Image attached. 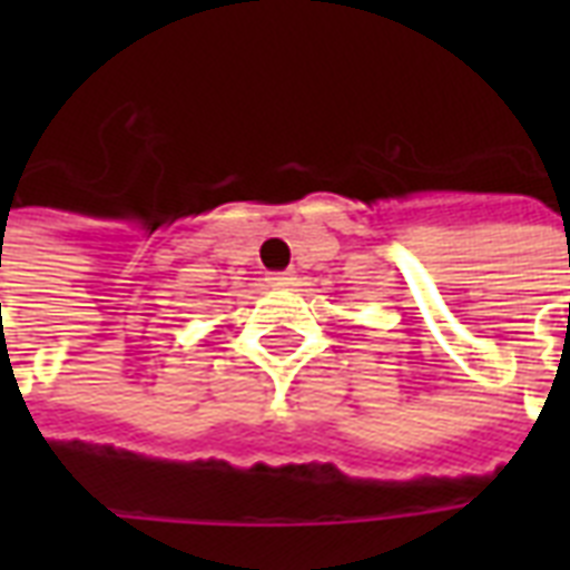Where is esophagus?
<instances>
[{"mask_svg":"<svg viewBox=\"0 0 570 570\" xmlns=\"http://www.w3.org/2000/svg\"><path fill=\"white\" fill-rule=\"evenodd\" d=\"M268 284H272V286H289V284H295V277H293V272H284V275L268 277Z\"/></svg>","mask_w":570,"mask_h":570,"instance_id":"obj_1","label":"esophagus"}]
</instances>
